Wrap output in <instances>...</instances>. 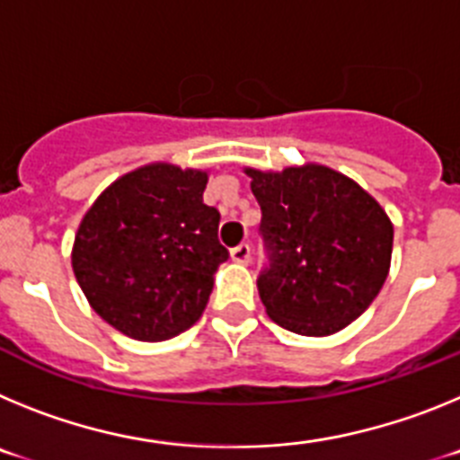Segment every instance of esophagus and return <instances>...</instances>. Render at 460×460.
Returning <instances> with one entry per match:
<instances>
[{"label":"esophagus","mask_w":460,"mask_h":460,"mask_svg":"<svg viewBox=\"0 0 460 460\" xmlns=\"http://www.w3.org/2000/svg\"><path fill=\"white\" fill-rule=\"evenodd\" d=\"M230 258H233L234 262H239V265H246L251 260V246L249 243H239V246H234V249L230 251Z\"/></svg>","instance_id":"34e87169"}]
</instances>
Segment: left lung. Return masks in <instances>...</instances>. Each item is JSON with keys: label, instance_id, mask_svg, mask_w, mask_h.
<instances>
[{"label": "left lung", "instance_id": "1", "mask_svg": "<svg viewBox=\"0 0 460 460\" xmlns=\"http://www.w3.org/2000/svg\"><path fill=\"white\" fill-rule=\"evenodd\" d=\"M271 265L258 279L276 324L332 336L371 306L392 265L394 223L368 190L320 164L243 168Z\"/></svg>", "mask_w": 460, "mask_h": 460}]
</instances>
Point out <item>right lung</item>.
Segmentation results:
<instances>
[{"mask_svg":"<svg viewBox=\"0 0 460 460\" xmlns=\"http://www.w3.org/2000/svg\"><path fill=\"white\" fill-rule=\"evenodd\" d=\"M207 170L156 161L121 174L83 217L71 251L89 306L136 341H165L200 320L227 260Z\"/></svg>","mask_w":460,"mask_h":460,"instance_id":"add662e5","label":"right lung"}]
</instances>
